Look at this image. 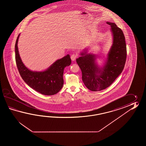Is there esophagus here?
<instances>
[{"label":"esophagus","instance_id":"esophagus-1","mask_svg":"<svg viewBox=\"0 0 146 146\" xmlns=\"http://www.w3.org/2000/svg\"><path fill=\"white\" fill-rule=\"evenodd\" d=\"M77 57V55L76 54H73L71 56V59L72 61H74Z\"/></svg>","mask_w":146,"mask_h":146}]
</instances>
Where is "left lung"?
<instances>
[{
    "label": "left lung",
    "instance_id": "1",
    "mask_svg": "<svg viewBox=\"0 0 146 146\" xmlns=\"http://www.w3.org/2000/svg\"><path fill=\"white\" fill-rule=\"evenodd\" d=\"M106 23L111 26L113 44L104 65L100 67L96 62V56L87 54L86 49L76 59L82 72L83 82L92 91L104 90L112 84L121 74L126 62L127 50L123 32L114 23Z\"/></svg>",
    "mask_w": 146,
    "mask_h": 146
}]
</instances>
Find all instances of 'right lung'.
<instances>
[{
	"label": "right lung",
	"mask_w": 146,
	"mask_h": 146,
	"mask_svg": "<svg viewBox=\"0 0 146 146\" xmlns=\"http://www.w3.org/2000/svg\"><path fill=\"white\" fill-rule=\"evenodd\" d=\"M20 34L15 44L17 66L22 79L29 87L44 95L52 96L58 93L64 84L63 74L66 66L71 64L72 60L68 54L57 60L43 72H33L25 66L22 62L18 48Z\"/></svg>",
	"instance_id": "right-lung-1"
}]
</instances>
